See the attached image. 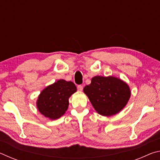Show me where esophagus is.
Returning <instances> with one entry per match:
<instances>
[{
  "label": "esophagus",
  "mask_w": 160,
  "mask_h": 160,
  "mask_svg": "<svg viewBox=\"0 0 160 160\" xmlns=\"http://www.w3.org/2000/svg\"><path fill=\"white\" fill-rule=\"evenodd\" d=\"M77 88H78V90L80 91V92L82 91V90H83V87H82V85H78Z\"/></svg>",
  "instance_id": "esophagus-1"
}]
</instances>
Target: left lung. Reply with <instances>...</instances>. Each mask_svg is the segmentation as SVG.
<instances>
[{"label":"left lung","instance_id":"8db88e82","mask_svg":"<svg viewBox=\"0 0 160 160\" xmlns=\"http://www.w3.org/2000/svg\"><path fill=\"white\" fill-rule=\"evenodd\" d=\"M83 92L96 112L104 116L120 112L126 106L131 94L128 84L112 75L93 77L90 85L84 88Z\"/></svg>","mask_w":160,"mask_h":160}]
</instances>
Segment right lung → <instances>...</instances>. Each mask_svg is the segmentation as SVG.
<instances>
[{
	"instance_id": "right-lung-1",
	"label": "right lung",
	"mask_w": 160,
	"mask_h": 160,
	"mask_svg": "<svg viewBox=\"0 0 160 160\" xmlns=\"http://www.w3.org/2000/svg\"><path fill=\"white\" fill-rule=\"evenodd\" d=\"M76 91V86L71 81L58 80L46 87L38 96V111L51 120L61 118L68 108L70 97Z\"/></svg>"
}]
</instances>
